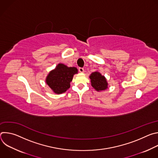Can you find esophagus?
<instances>
[{
  "label": "esophagus",
  "instance_id": "obj_1",
  "mask_svg": "<svg viewBox=\"0 0 158 158\" xmlns=\"http://www.w3.org/2000/svg\"><path fill=\"white\" fill-rule=\"evenodd\" d=\"M79 71L80 73H84V69L82 68V67H79Z\"/></svg>",
  "mask_w": 158,
  "mask_h": 158
}]
</instances>
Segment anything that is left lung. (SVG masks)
I'll return each instance as SVG.
<instances>
[{
    "label": "left lung",
    "instance_id": "left-lung-1",
    "mask_svg": "<svg viewBox=\"0 0 158 158\" xmlns=\"http://www.w3.org/2000/svg\"><path fill=\"white\" fill-rule=\"evenodd\" d=\"M89 78L91 79V85L97 91H104L108 87V83L107 82L106 79L98 71L93 73L90 75Z\"/></svg>",
    "mask_w": 158,
    "mask_h": 158
}]
</instances>
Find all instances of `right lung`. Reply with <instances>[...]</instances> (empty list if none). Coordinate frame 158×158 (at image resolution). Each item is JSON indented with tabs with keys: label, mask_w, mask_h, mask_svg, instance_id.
<instances>
[{
	"label": "right lung",
	"mask_w": 158,
	"mask_h": 158,
	"mask_svg": "<svg viewBox=\"0 0 158 158\" xmlns=\"http://www.w3.org/2000/svg\"><path fill=\"white\" fill-rule=\"evenodd\" d=\"M77 72V69L75 67H69L63 64H59L49 73L46 82L54 93L62 94L70 87V82Z\"/></svg>",
	"instance_id": "obj_1"
}]
</instances>
